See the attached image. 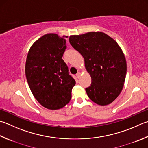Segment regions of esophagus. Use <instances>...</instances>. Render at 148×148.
Listing matches in <instances>:
<instances>
[{
  "instance_id": "34e87169",
  "label": "esophagus",
  "mask_w": 148,
  "mask_h": 148,
  "mask_svg": "<svg viewBox=\"0 0 148 148\" xmlns=\"http://www.w3.org/2000/svg\"><path fill=\"white\" fill-rule=\"evenodd\" d=\"M80 74H81V73H80V72H77V73L76 74V76L77 77V78H79Z\"/></svg>"
}]
</instances>
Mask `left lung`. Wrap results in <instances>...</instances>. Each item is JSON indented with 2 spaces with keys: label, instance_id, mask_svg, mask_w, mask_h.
<instances>
[{
  "label": "left lung",
  "instance_id": "8db88e82",
  "mask_svg": "<svg viewBox=\"0 0 148 148\" xmlns=\"http://www.w3.org/2000/svg\"><path fill=\"white\" fill-rule=\"evenodd\" d=\"M70 43L81 53L91 77L85 90L91 100L100 106L112 103L122 91L127 72L124 54L119 45L100 32L71 36Z\"/></svg>",
  "mask_w": 148,
  "mask_h": 148
}]
</instances>
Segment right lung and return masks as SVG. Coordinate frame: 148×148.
I'll list each match as a JSON object with an SVG mask.
<instances>
[{
  "instance_id": "1",
  "label": "right lung",
  "mask_w": 148,
  "mask_h": 148,
  "mask_svg": "<svg viewBox=\"0 0 148 148\" xmlns=\"http://www.w3.org/2000/svg\"><path fill=\"white\" fill-rule=\"evenodd\" d=\"M66 42L64 36L46 34L32 45L26 58L25 73L29 87L39 103L48 109L66 106L76 84L62 59Z\"/></svg>"
}]
</instances>
